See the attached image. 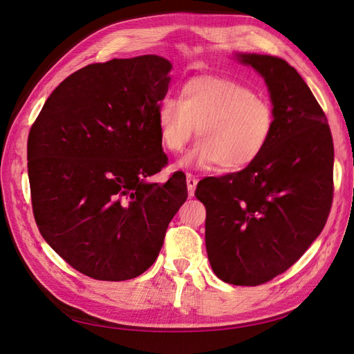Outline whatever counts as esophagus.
Returning a JSON list of instances; mask_svg holds the SVG:
<instances>
[{
  "mask_svg": "<svg viewBox=\"0 0 354 354\" xmlns=\"http://www.w3.org/2000/svg\"><path fill=\"white\" fill-rule=\"evenodd\" d=\"M197 187V178L192 174H187V188H188V196H194V189Z\"/></svg>",
  "mask_w": 354,
  "mask_h": 354,
  "instance_id": "obj_1",
  "label": "esophagus"
}]
</instances>
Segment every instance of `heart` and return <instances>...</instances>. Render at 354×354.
I'll return each mask as SVG.
<instances>
[{
	"instance_id": "1",
	"label": "heart",
	"mask_w": 354,
	"mask_h": 354,
	"mask_svg": "<svg viewBox=\"0 0 354 354\" xmlns=\"http://www.w3.org/2000/svg\"><path fill=\"white\" fill-rule=\"evenodd\" d=\"M275 107L266 95L218 76H198L180 86L178 100L165 98L156 113L160 143L179 153L197 129L198 143L184 166L241 171L261 157L275 131Z\"/></svg>"
}]
</instances>
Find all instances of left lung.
I'll list each match as a JSON object with an SVG mask.
<instances>
[{
    "mask_svg": "<svg viewBox=\"0 0 354 354\" xmlns=\"http://www.w3.org/2000/svg\"><path fill=\"white\" fill-rule=\"evenodd\" d=\"M265 77L275 131L261 157L236 174L206 178L205 238L215 275L260 286L283 274L322 233L333 198V140L323 109L284 59L238 53Z\"/></svg>",
    "mask_w": 354,
    "mask_h": 354,
    "instance_id": "obj_1",
    "label": "left lung"
}]
</instances>
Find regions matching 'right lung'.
<instances>
[{
	"mask_svg": "<svg viewBox=\"0 0 354 354\" xmlns=\"http://www.w3.org/2000/svg\"><path fill=\"white\" fill-rule=\"evenodd\" d=\"M171 64L157 55L75 71L44 103L28 136L32 212L49 245L80 274L125 281L152 266L187 201L183 171L167 166L156 113Z\"/></svg>",
	"mask_w": 354,
	"mask_h": 354,
	"instance_id": "1",
	"label": "right lung"
}]
</instances>
